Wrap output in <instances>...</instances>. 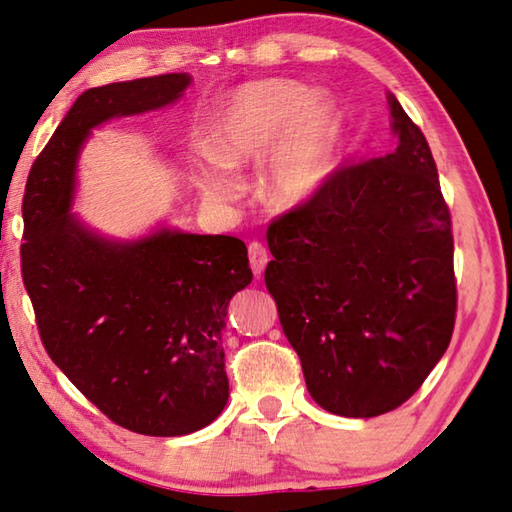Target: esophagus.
I'll list each match as a JSON object with an SVG mask.
<instances>
[{
	"label": "esophagus",
	"instance_id": "obj_1",
	"mask_svg": "<svg viewBox=\"0 0 512 512\" xmlns=\"http://www.w3.org/2000/svg\"><path fill=\"white\" fill-rule=\"evenodd\" d=\"M249 263H251V270H254L258 279H261V274L265 272V265L270 263V254H267V249L261 245V242H251L249 245Z\"/></svg>",
	"mask_w": 512,
	"mask_h": 512
}]
</instances>
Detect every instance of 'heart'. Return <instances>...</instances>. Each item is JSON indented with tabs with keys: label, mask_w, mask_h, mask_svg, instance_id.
Here are the masks:
<instances>
[{
	"label": "heart",
	"mask_w": 512,
	"mask_h": 512,
	"mask_svg": "<svg viewBox=\"0 0 512 512\" xmlns=\"http://www.w3.org/2000/svg\"><path fill=\"white\" fill-rule=\"evenodd\" d=\"M338 147L340 113L333 99L311 95L297 81H265L238 92L215 117L206 140L211 161L199 167L197 186L211 204H229L238 183L226 170L256 161L269 148L258 186L276 208L299 206L331 177Z\"/></svg>",
	"instance_id": "1"
}]
</instances>
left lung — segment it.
Here are the masks:
<instances>
[{"instance_id": "obj_1", "label": "left lung", "mask_w": 512, "mask_h": 512, "mask_svg": "<svg viewBox=\"0 0 512 512\" xmlns=\"http://www.w3.org/2000/svg\"><path fill=\"white\" fill-rule=\"evenodd\" d=\"M397 149L335 170L267 229L265 286L324 410L376 417L420 390L454 333L451 215L429 142L388 92Z\"/></svg>"}]
</instances>
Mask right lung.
I'll list each match as a JSON object with an SVG mask.
<instances>
[{
	"mask_svg": "<svg viewBox=\"0 0 512 512\" xmlns=\"http://www.w3.org/2000/svg\"><path fill=\"white\" fill-rule=\"evenodd\" d=\"M190 81L177 72L83 92L22 201V279L49 358L108 420L158 438L204 429L226 406L222 331L231 297L254 276L247 247L172 226L117 240L70 208L92 129L177 104Z\"/></svg>",
	"mask_w": 512,
	"mask_h": 512,
	"instance_id": "right-lung-1",
	"label": "right lung"
}]
</instances>
